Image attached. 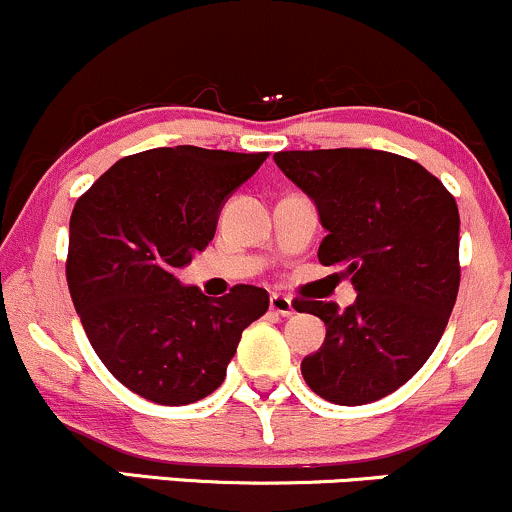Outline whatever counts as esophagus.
Masks as SVG:
<instances>
[{"label":"esophagus","instance_id":"34e87169","mask_svg":"<svg viewBox=\"0 0 512 512\" xmlns=\"http://www.w3.org/2000/svg\"><path fill=\"white\" fill-rule=\"evenodd\" d=\"M271 312L280 314V317H290V314H295V304L287 295H280V292H273L271 295Z\"/></svg>","mask_w":512,"mask_h":512}]
</instances>
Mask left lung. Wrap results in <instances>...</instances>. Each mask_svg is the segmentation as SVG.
Wrapping results in <instances>:
<instances>
[{"instance_id": "8db88e82", "label": "left lung", "mask_w": 512, "mask_h": 512, "mask_svg": "<svg viewBox=\"0 0 512 512\" xmlns=\"http://www.w3.org/2000/svg\"><path fill=\"white\" fill-rule=\"evenodd\" d=\"M275 164L314 200L319 263L341 268L355 302H300L326 324L302 377L331 404L396 392L430 358L459 290L457 203L430 171L382 149L278 152Z\"/></svg>"}]
</instances>
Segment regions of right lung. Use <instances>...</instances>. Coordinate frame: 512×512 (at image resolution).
<instances>
[{
  "label": "right lung",
  "mask_w": 512,
  "mask_h": 512,
  "mask_svg": "<svg viewBox=\"0 0 512 512\" xmlns=\"http://www.w3.org/2000/svg\"><path fill=\"white\" fill-rule=\"evenodd\" d=\"M266 157L193 145L147 149L113 164L74 205V309L101 363L142 399H205L225 382L241 331L266 314L263 287L234 285L210 300L174 275L210 244L222 205Z\"/></svg>",
  "instance_id": "obj_1"
}]
</instances>
